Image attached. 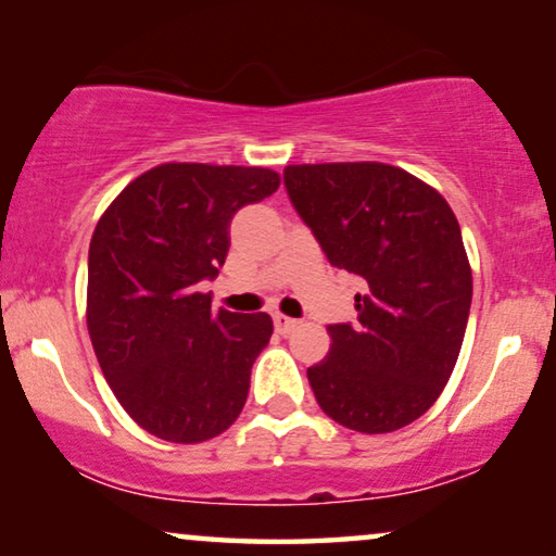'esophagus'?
I'll use <instances>...</instances> for the list:
<instances>
[{"label": "esophagus", "instance_id": "1", "mask_svg": "<svg viewBox=\"0 0 556 556\" xmlns=\"http://www.w3.org/2000/svg\"><path fill=\"white\" fill-rule=\"evenodd\" d=\"M271 320H274V330H277L279 336H287V332H292L294 328H298V320H294V317H287L282 313H274Z\"/></svg>", "mask_w": 556, "mask_h": 556}]
</instances>
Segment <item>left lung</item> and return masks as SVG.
Masks as SVG:
<instances>
[{
  "label": "left lung",
  "instance_id": "left-lung-1",
  "mask_svg": "<svg viewBox=\"0 0 556 556\" xmlns=\"http://www.w3.org/2000/svg\"><path fill=\"white\" fill-rule=\"evenodd\" d=\"M287 195L332 266L364 279L358 323L330 325L307 368L317 404L355 432H394L438 402L472 300L460 224L438 190L383 162L285 167Z\"/></svg>",
  "mask_w": 556,
  "mask_h": 556
}]
</instances>
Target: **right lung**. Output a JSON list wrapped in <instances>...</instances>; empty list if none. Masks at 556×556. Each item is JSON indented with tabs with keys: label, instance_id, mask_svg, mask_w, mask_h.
<instances>
[{
	"label": "right lung",
	"instance_id": "1",
	"mask_svg": "<svg viewBox=\"0 0 556 556\" xmlns=\"http://www.w3.org/2000/svg\"><path fill=\"white\" fill-rule=\"evenodd\" d=\"M277 188L266 167L165 162L131 180L96 224L88 336L118 404L154 438H218L247 404L271 317L213 313L201 287L226 262L236 213Z\"/></svg>",
	"mask_w": 556,
	"mask_h": 556
}]
</instances>
